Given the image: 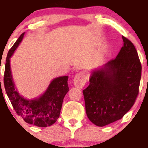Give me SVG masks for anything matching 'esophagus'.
I'll return each mask as SVG.
<instances>
[{
    "label": "esophagus",
    "mask_w": 148,
    "mask_h": 148,
    "mask_svg": "<svg viewBox=\"0 0 148 148\" xmlns=\"http://www.w3.org/2000/svg\"><path fill=\"white\" fill-rule=\"evenodd\" d=\"M87 81V74L84 71H80L77 73L74 78V83L75 87L78 88H82Z\"/></svg>",
    "instance_id": "1"
}]
</instances>
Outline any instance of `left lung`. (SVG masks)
Listing matches in <instances>:
<instances>
[{"mask_svg":"<svg viewBox=\"0 0 148 148\" xmlns=\"http://www.w3.org/2000/svg\"><path fill=\"white\" fill-rule=\"evenodd\" d=\"M124 45L117 56L95 70L83 90L86 114L98 127L121 119L135 103L142 66L132 42L122 36Z\"/></svg>","mask_w":148,"mask_h":148,"instance_id":"1","label":"left lung"}]
</instances>
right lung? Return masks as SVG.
<instances>
[{
  "instance_id": "1",
  "label": "right lung",
  "mask_w": 148,
  "mask_h": 148,
  "mask_svg": "<svg viewBox=\"0 0 148 148\" xmlns=\"http://www.w3.org/2000/svg\"><path fill=\"white\" fill-rule=\"evenodd\" d=\"M24 35V32L20 35L8 53L3 77L4 87L13 108L25 122L40 127H49L57 121L60 116L63 100L69 90V77L64 76L54 79L39 98L29 100L20 95L11 76L10 58L22 40Z\"/></svg>"
}]
</instances>
